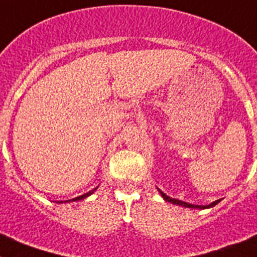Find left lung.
I'll return each mask as SVG.
<instances>
[{
  "label": "left lung",
  "instance_id": "obj_1",
  "mask_svg": "<svg viewBox=\"0 0 257 257\" xmlns=\"http://www.w3.org/2000/svg\"><path fill=\"white\" fill-rule=\"evenodd\" d=\"M161 194H162V197L165 198V201L167 202H171V203H174V205H179V206H183V207H189V208H210V207H213L215 205H217L220 202V199H217V201L212 202L211 205L208 206H198V205H190V203H187V202H183V201H179V199H175V198H171V197L166 196L165 193L161 192Z\"/></svg>",
  "mask_w": 257,
  "mask_h": 257
}]
</instances>
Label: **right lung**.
I'll return each mask as SVG.
<instances>
[{"label": "right lung", "mask_w": 257, "mask_h": 257, "mask_svg": "<svg viewBox=\"0 0 257 257\" xmlns=\"http://www.w3.org/2000/svg\"><path fill=\"white\" fill-rule=\"evenodd\" d=\"M95 189H96V188H95ZM95 189L94 190H90V192L88 193H86V194H82V196H79V197H76V198H73V199H69V201H64V202H70V201H81V199H85L86 197H88L90 196V194H92V193L95 192ZM59 203H63V201H58Z\"/></svg>", "instance_id": "1"}]
</instances>
